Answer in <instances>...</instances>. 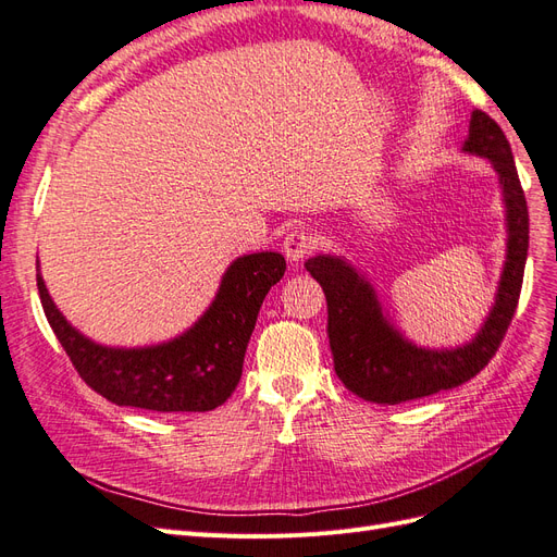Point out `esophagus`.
I'll return each mask as SVG.
<instances>
[{
    "mask_svg": "<svg viewBox=\"0 0 557 557\" xmlns=\"http://www.w3.org/2000/svg\"><path fill=\"white\" fill-rule=\"evenodd\" d=\"M312 249H314V235L304 228L287 233V237H284V243H282L284 257H287V261H292V263L304 261L308 253H312Z\"/></svg>",
    "mask_w": 557,
    "mask_h": 557,
    "instance_id": "34e87169",
    "label": "esophagus"
}]
</instances>
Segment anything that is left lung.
Segmentation results:
<instances>
[{"label": "left lung", "mask_w": 557, "mask_h": 557, "mask_svg": "<svg viewBox=\"0 0 557 557\" xmlns=\"http://www.w3.org/2000/svg\"><path fill=\"white\" fill-rule=\"evenodd\" d=\"M465 151L490 158L499 174L506 205V263L497 300L479 336L455 349H424L408 343L380 308L371 284L338 257H312L308 273L322 284L329 310V345L333 369L343 385L373 404H401L453 389L481 373L499 349L511 324L530 247V214L511 145L485 111L475 109Z\"/></svg>", "instance_id": "left-lung-1"}]
</instances>
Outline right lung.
<instances>
[{
    "mask_svg": "<svg viewBox=\"0 0 557 557\" xmlns=\"http://www.w3.org/2000/svg\"><path fill=\"white\" fill-rule=\"evenodd\" d=\"M39 265V263H37ZM287 270L277 251L231 263L210 310L180 338L151 347H104L82 336L55 308L37 273V289L55 338L84 383L116 406L158 412H205L240 383L243 361L265 294Z\"/></svg>",
    "mask_w": 557,
    "mask_h": 557,
    "instance_id": "right-lung-1",
    "label": "right lung"
}]
</instances>
